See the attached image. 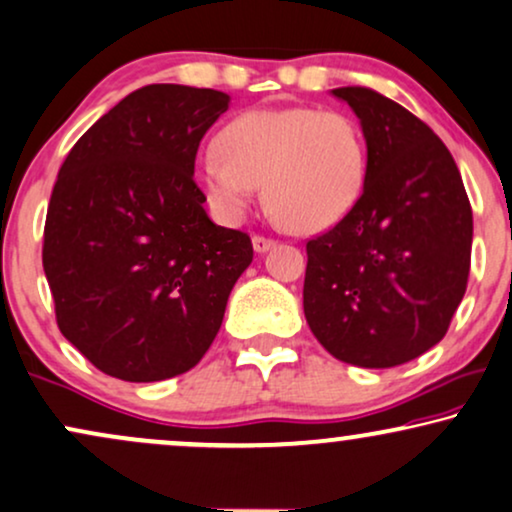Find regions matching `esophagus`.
Instances as JSON below:
<instances>
[{"label": "esophagus", "mask_w": 512, "mask_h": 512, "mask_svg": "<svg viewBox=\"0 0 512 512\" xmlns=\"http://www.w3.org/2000/svg\"><path fill=\"white\" fill-rule=\"evenodd\" d=\"M276 245L274 238H264V236H252V248H255V252H267Z\"/></svg>", "instance_id": "esophagus-1"}]
</instances>
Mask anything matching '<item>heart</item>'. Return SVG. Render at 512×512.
<instances>
[{
	"instance_id": "1",
	"label": "heart",
	"mask_w": 512,
	"mask_h": 512,
	"mask_svg": "<svg viewBox=\"0 0 512 512\" xmlns=\"http://www.w3.org/2000/svg\"><path fill=\"white\" fill-rule=\"evenodd\" d=\"M219 155L193 167L210 208L238 222L257 186L271 217L295 234L342 222L364 196L368 148L357 122L309 106L245 111L217 134Z\"/></svg>"
}]
</instances>
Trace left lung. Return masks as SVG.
<instances>
[{
    "instance_id": "8db88e82",
    "label": "left lung",
    "mask_w": 512,
    "mask_h": 512,
    "mask_svg": "<svg viewBox=\"0 0 512 512\" xmlns=\"http://www.w3.org/2000/svg\"><path fill=\"white\" fill-rule=\"evenodd\" d=\"M331 94L359 118L368 177L357 208L307 243L304 316L335 359L392 368L435 347L463 300L470 200L423 120L366 87Z\"/></svg>"
}]
</instances>
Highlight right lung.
Here are the masks:
<instances>
[{"mask_svg": "<svg viewBox=\"0 0 512 512\" xmlns=\"http://www.w3.org/2000/svg\"><path fill=\"white\" fill-rule=\"evenodd\" d=\"M231 96L148 84L94 122L51 191L42 264L68 342L127 383L203 359L250 267V236L217 226L193 181Z\"/></svg>", "mask_w": 512, "mask_h": 512, "instance_id": "1", "label": "right lung"}]
</instances>
